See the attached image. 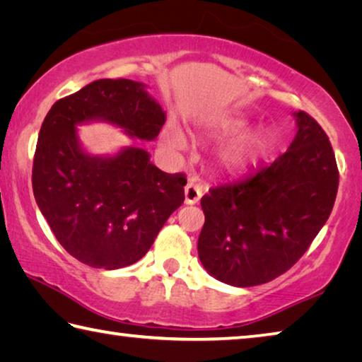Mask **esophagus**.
<instances>
[{"label": "esophagus", "mask_w": 362, "mask_h": 362, "mask_svg": "<svg viewBox=\"0 0 362 362\" xmlns=\"http://www.w3.org/2000/svg\"><path fill=\"white\" fill-rule=\"evenodd\" d=\"M203 196V185L194 180H189L185 185V204H196Z\"/></svg>", "instance_id": "1"}]
</instances>
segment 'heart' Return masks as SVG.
Segmentation results:
<instances>
[{
  "label": "heart",
  "instance_id": "obj_1",
  "mask_svg": "<svg viewBox=\"0 0 362 362\" xmlns=\"http://www.w3.org/2000/svg\"><path fill=\"white\" fill-rule=\"evenodd\" d=\"M249 127V119L243 116H225L211 126V132L216 137L235 139L218 153V166L226 174H244L259 166L274 146L276 139L272 131L255 129L247 133ZM166 142L174 148H182L185 145V136L173 126L166 132Z\"/></svg>",
  "mask_w": 362,
  "mask_h": 362
}]
</instances>
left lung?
Here are the masks:
<instances>
[{"mask_svg":"<svg viewBox=\"0 0 362 362\" xmlns=\"http://www.w3.org/2000/svg\"><path fill=\"white\" fill-rule=\"evenodd\" d=\"M286 153L244 180L201 198L206 222L198 255L225 284H265L287 272L327 222L339 188L329 137L305 112Z\"/></svg>","mask_w":362,"mask_h":362,"instance_id":"8db88e82","label":"left lung"}]
</instances>
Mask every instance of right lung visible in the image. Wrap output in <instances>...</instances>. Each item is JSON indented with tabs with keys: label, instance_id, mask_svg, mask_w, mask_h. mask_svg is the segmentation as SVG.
<instances>
[{
	"label": "right lung",
	"instance_id": "add662e5",
	"mask_svg": "<svg viewBox=\"0 0 362 362\" xmlns=\"http://www.w3.org/2000/svg\"><path fill=\"white\" fill-rule=\"evenodd\" d=\"M145 88L124 78L97 79L54 103L40 129L36 204L66 252L93 268L118 269L142 259L185 199V175L163 173L139 142L105 156L79 142L76 127L93 121L155 140L166 113Z\"/></svg>",
	"mask_w": 362,
	"mask_h": 362
}]
</instances>
